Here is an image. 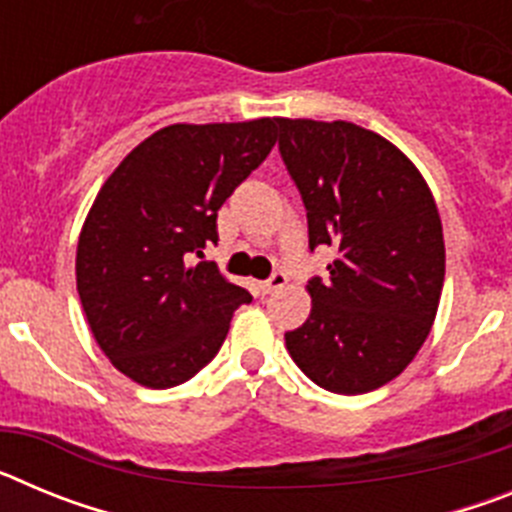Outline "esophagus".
Masks as SVG:
<instances>
[{"mask_svg": "<svg viewBox=\"0 0 512 512\" xmlns=\"http://www.w3.org/2000/svg\"><path fill=\"white\" fill-rule=\"evenodd\" d=\"M284 284H287V274H284L282 269H277V271H274V274H271V277L264 282V292H266V295H271V292H277V289H282Z\"/></svg>", "mask_w": 512, "mask_h": 512, "instance_id": "1", "label": "esophagus"}]
</instances>
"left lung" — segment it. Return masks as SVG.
I'll return each mask as SVG.
<instances>
[{
	"mask_svg": "<svg viewBox=\"0 0 512 512\" xmlns=\"http://www.w3.org/2000/svg\"><path fill=\"white\" fill-rule=\"evenodd\" d=\"M279 153L307 210L310 251L336 248L312 277L310 318L289 356L336 395L392 382L431 333L446 274L436 200L405 153L354 122L277 117Z\"/></svg>",
	"mask_w": 512,
	"mask_h": 512,
	"instance_id": "left-lung-1",
	"label": "left lung"
}]
</instances>
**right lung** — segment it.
Instances as JSON below:
<instances>
[{
    "label": "right lung",
    "instance_id": "obj_1",
    "mask_svg": "<svg viewBox=\"0 0 512 512\" xmlns=\"http://www.w3.org/2000/svg\"><path fill=\"white\" fill-rule=\"evenodd\" d=\"M277 143V117L169 125L102 184L76 246L94 341L133 382L166 390L210 364L251 295L212 261L217 210Z\"/></svg>",
    "mask_w": 512,
    "mask_h": 512
}]
</instances>
